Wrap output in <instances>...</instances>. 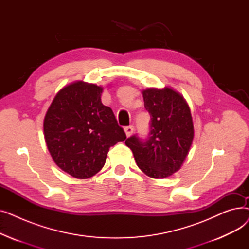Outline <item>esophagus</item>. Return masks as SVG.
<instances>
[{
	"instance_id": "esophagus-1",
	"label": "esophagus",
	"mask_w": 249,
	"mask_h": 249,
	"mask_svg": "<svg viewBox=\"0 0 249 249\" xmlns=\"http://www.w3.org/2000/svg\"><path fill=\"white\" fill-rule=\"evenodd\" d=\"M133 131H134V127H133L132 125H130V126L125 127V132H126V135H127L128 137L132 135Z\"/></svg>"
}]
</instances>
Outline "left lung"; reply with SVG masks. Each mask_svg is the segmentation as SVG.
<instances>
[{"mask_svg": "<svg viewBox=\"0 0 249 249\" xmlns=\"http://www.w3.org/2000/svg\"><path fill=\"white\" fill-rule=\"evenodd\" d=\"M150 114L146 138L137 134L126 139L141 171L153 178H164L180 168L194 138V125L187 102L176 90L147 89L142 91Z\"/></svg>", "mask_w": 249, "mask_h": 249, "instance_id": "8db88e82", "label": "left lung"}]
</instances>
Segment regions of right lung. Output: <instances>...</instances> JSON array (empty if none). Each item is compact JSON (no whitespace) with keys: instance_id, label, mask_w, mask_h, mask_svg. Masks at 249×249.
<instances>
[{"instance_id":"1","label":"right lung","mask_w":249,"mask_h":249,"mask_svg":"<svg viewBox=\"0 0 249 249\" xmlns=\"http://www.w3.org/2000/svg\"><path fill=\"white\" fill-rule=\"evenodd\" d=\"M103 89L76 82L60 89L44 118V137L54 162L76 178L101 171L109 148L126 139L111 108L101 102Z\"/></svg>"}]
</instances>
